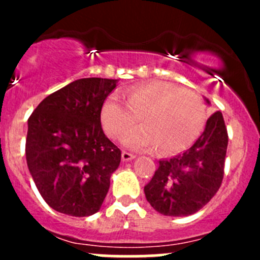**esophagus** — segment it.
Instances as JSON below:
<instances>
[{
	"instance_id": "34e87169",
	"label": "esophagus",
	"mask_w": 260,
	"mask_h": 260,
	"mask_svg": "<svg viewBox=\"0 0 260 260\" xmlns=\"http://www.w3.org/2000/svg\"><path fill=\"white\" fill-rule=\"evenodd\" d=\"M135 154L133 153H129V152H122V159L124 162H127V161H131V159H133L135 158Z\"/></svg>"
}]
</instances>
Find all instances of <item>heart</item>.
I'll return each instance as SVG.
<instances>
[{
    "mask_svg": "<svg viewBox=\"0 0 260 260\" xmlns=\"http://www.w3.org/2000/svg\"><path fill=\"white\" fill-rule=\"evenodd\" d=\"M107 96L101 108L104 132L113 140H122L133 131L124 145L138 151H152L159 146L165 154L183 151L193 143L205 123V106L195 94L167 81L137 84L123 93Z\"/></svg>",
    "mask_w": 260,
    "mask_h": 260,
    "instance_id": "obj_1",
    "label": "heart"
}]
</instances>
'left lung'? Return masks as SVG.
<instances>
[{
  "label": "left lung",
  "instance_id": "8db88e82",
  "mask_svg": "<svg viewBox=\"0 0 260 260\" xmlns=\"http://www.w3.org/2000/svg\"><path fill=\"white\" fill-rule=\"evenodd\" d=\"M226 148L228 131L217 111L209 117L203 135L191 148L158 162V169L145 186L147 201L166 216L195 214L221 186Z\"/></svg>",
  "mask_w": 260,
  "mask_h": 260
}]
</instances>
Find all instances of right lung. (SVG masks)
<instances>
[{
    "instance_id": "right-lung-1",
    "label": "right lung",
    "mask_w": 260,
    "mask_h": 260,
    "mask_svg": "<svg viewBox=\"0 0 260 260\" xmlns=\"http://www.w3.org/2000/svg\"><path fill=\"white\" fill-rule=\"evenodd\" d=\"M117 80L85 78L46 96L28 118L26 161L46 204L70 216L101 209L120 162L101 108Z\"/></svg>"
}]
</instances>
